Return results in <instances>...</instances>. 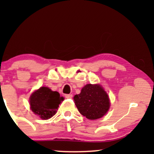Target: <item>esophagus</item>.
<instances>
[{"label":"esophagus","instance_id":"esophagus-1","mask_svg":"<svg viewBox=\"0 0 154 154\" xmlns=\"http://www.w3.org/2000/svg\"><path fill=\"white\" fill-rule=\"evenodd\" d=\"M64 96H65V97H66V99H71V98H72V97H73L72 94H65Z\"/></svg>","mask_w":154,"mask_h":154}]
</instances>
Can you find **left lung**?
<instances>
[{"instance_id": "8db88e82", "label": "left lung", "mask_w": 154, "mask_h": 154, "mask_svg": "<svg viewBox=\"0 0 154 154\" xmlns=\"http://www.w3.org/2000/svg\"><path fill=\"white\" fill-rule=\"evenodd\" d=\"M78 110L89 120H96L106 114L110 100L106 91L99 84H87L81 93L73 97Z\"/></svg>"}]
</instances>
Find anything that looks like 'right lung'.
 Instances as JSON below:
<instances>
[{"label": "right lung", "mask_w": 154, "mask_h": 154, "mask_svg": "<svg viewBox=\"0 0 154 154\" xmlns=\"http://www.w3.org/2000/svg\"><path fill=\"white\" fill-rule=\"evenodd\" d=\"M64 100L58 92L52 91L48 87H41L33 92L29 99L31 109L35 115L43 120L53 116L59 104Z\"/></svg>", "instance_id": "add662e5"}]
</instances>
